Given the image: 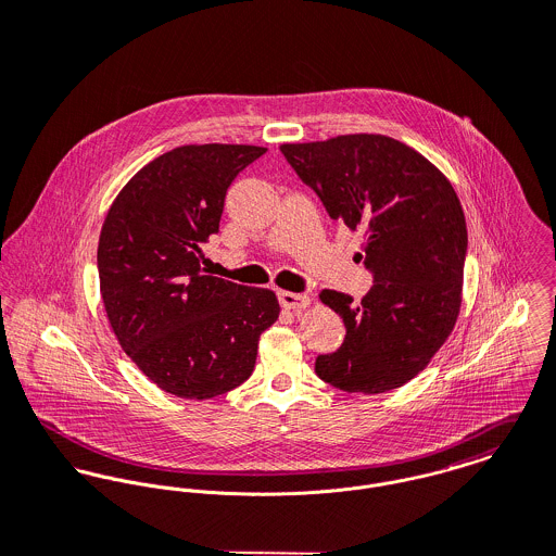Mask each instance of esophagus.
Segmentation results:
<instances>
[{
    "instance_id": "34e87169",
    "label": "esophagus",
    "mask_w": 556,
    "mask_h": 556,
    "mask_svg": "<svg viewBox=\"0 0 556 556\" xmlns=\"http://www.w3.org/2000/svg\"><path fill=\"white\" fill-rule=\"evenodd\" d=\"M279 303L281 307L290 308V311H303L308 307L307 294H294V292H279Z\"/></svg>"
}]
</instances>
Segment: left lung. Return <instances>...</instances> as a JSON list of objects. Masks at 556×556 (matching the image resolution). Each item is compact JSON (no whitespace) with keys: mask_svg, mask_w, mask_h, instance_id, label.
<instances>
[{"mask_svg":"<svg viewBox=\"0 0 556 556\" xmlns=\"http://www.w3.org/2000/svg\"><path fill=\"white\" fill-rule=\"evenodd\" d=\"M328 215L363 232L369 294L321 290L345 339L315 372L343 392L401 388L431 363L463 303L467 224L445 175L416 149L381 134H348L279 147Z\"/></svg>","mask_w":556,"mask_h":556,"instance_id":"left-lung-1","label":"left lung"}]
</instances>
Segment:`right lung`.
<instances>
[{"label":"right lung","instance_id":"obj_1","mask_svg":"<svg viewBox=\"0 0 556 556\" xmlns=\"http://www.w3.org/2000/svg\"><path fill=\"white\" fill-rule=\"evenodd\" d=\"M264 153L253 144L177 147L140 168L104 219L98 273L106 317L136 367L175 396L204 401L241 386L260 334L279 317L273 290L200 266L228 187Z\"/></svg>","mask_w":556,"mask_h":556}]
</instances>
